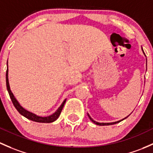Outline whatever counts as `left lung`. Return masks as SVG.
<instances>
[{"label":"left lung","mask_w":153,"mask_h":153,"mask_svg":"<svg viewBox=\"0 0 153 153\" xmlns=\"http://www.w3.org/2000/svg\"><path fill=\"white\" fill-rule=\"evenodd\" d=\"M142 51H143V49H142ZM145 54V53H144ZM88 116H89V119L90 120H91V122H93V123H94V124H96V125H114V124H116V123H120V122H121V121H123V120H125V119H126L127 117H125V119H123V120H120V121H118V122H115V123H97V122H96V121H94V120H93L91 118V117H90V116L88 114Z\"/></svg>","instance_id":"1"}]
</instances>
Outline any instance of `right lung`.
Segmentation results:
<instances>
[{
    "instance_id": "right-lung-1",
    "label": "right lung",
    "mask_w": 153,
    "mask_h": 153,
    "mask_svg": "<svg viewBox=\"0 0 153 153\" xmlns=\"http://www.w3.org/2000/svg\"><path fill=\"white\" fill-rule=\"evenodd\" d=\"M6 88H7L8 92H9V96H10L11 100H12V101L13 105H14V107H15V108L17 109V111H18L20 114L23 116V117H25V118L28 119V120H32V121L36 122V123H53V122L56 121V120L59 118V117L61 114V112H62V108H63L64 105V103H65L66 102V100H64V102H62V105H61L60 107L58 108V110L56 111L55 113L53 114L52 115L49 116V117H39V116L31 113V112L28 111L24 109L19 104V102H17V100L15 99L14 96L13 95L12 92L10 90V87H9V79H8V61H7V70H6Z\"/></svg>"
}]
</instances>
